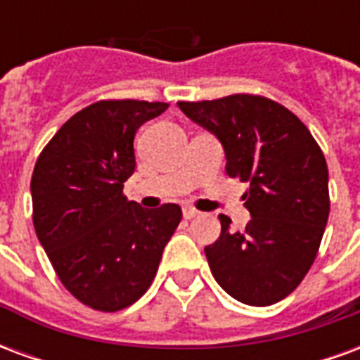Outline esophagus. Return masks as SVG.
<instances>
[{"mask_svg":"<svg viewBox=\"0 0 360 360\" xmlns=\"http://www.w3.org/2000/svg\"><path fill=\"white\" fill-rule=\"evenodd\" d=\"M198 216H200V212L195 210V208H185V210H183V218L185 219H195L198 218Z\"/></svg>","mask_w":360,"mask_h":360,"instance_id":"obj_1","label":"esophagus"}]
</instances>
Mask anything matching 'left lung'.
Returning <instances> with one entry per match:
<instances>
[{
	"instance_id": "8db88e82",
	"label": "left lung",
	"mask_w": 360,
	"mask_h": 360,
	"mask_svg": "<svg viewBox=\"0 0 360 360\" xmlns=\"http://www.w3.org/2000/svg\"><path fill=\"white\" fill-rule=\"evenodd\" d=\"M181 111L218 136L229 177L249 183L245 231H229L204 247L224 291L252 307L293 293L316 258L330 214L328 165L301 119L264 96L177 102Z\"/></svg>"
}]
</instances>
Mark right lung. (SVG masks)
<instances>
[{
	"mask_svg": "<svg viewBox=\"0 0 360 360\" xmlns=\"http://www.w3.org/2000/svg\"><path fill=\"white\" fill-rule=\"evenodd\" d=\"M169 103L100 100L77 111L38 156L32 221L75 299L115 312L139 301L181 221L177 204L144 210L123 195L134 172V134Z\"/></svg>",
	"mask_w": 360,
	"mask_h": 360,
	"instance_id": "right-lung-1",
	"label": "right lung"
}]
</instances>
